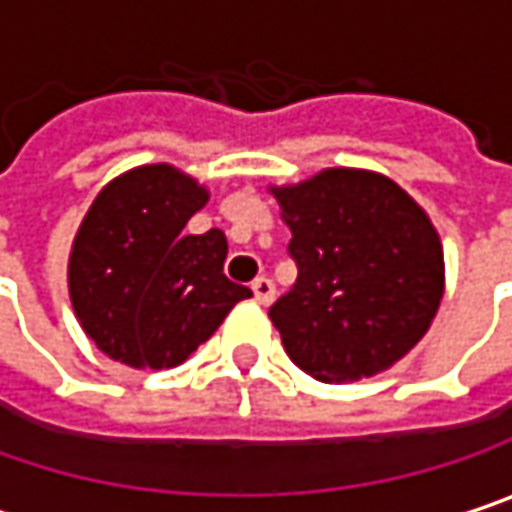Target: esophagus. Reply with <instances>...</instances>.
<instances>
[{"label": "esophagus", "mask_w": 512, "mask_h": 512, "mask_svg": "<svg viewBox=\"0 0 512 512\" xmlns=\"http://www.w3.org/2000/svg\"><path fill=\"white\" fill-rule=\"evenodd\" d=\"M252 290H255V299L260 304H269L275 299V284H272V278H266V275H257L255 281H252Z\"/></svg>", "instance_id": "34e87169"}]
</instances>
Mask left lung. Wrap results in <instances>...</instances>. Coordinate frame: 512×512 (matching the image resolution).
Here are the masks:
<instances>
[{
	"label": "left lung",
	"instance_id": "obj_1",
	"mask_svg": "<svg viewBox=\"0 0 512 512\" xmlns=\"http://www.w3.org/2000/svg\"><path fill=\"white\" fill-rule=\"evenodd\" d=\"M299 278L269 319L290 360L316 381H360L413 349L442 299L431 219L390 178L325 169L275 190Z\"/></svg>",
	"mask_w": 512,
	"mask_h": 512
}]
</instances>
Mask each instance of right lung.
<instances>
[{"mask_svg":"<svg viewBox=\"0 0 512 512\" xmlns=\"http://www.w3.org/2000/svg\"><path fill=\"white\" fill-rule=\"evenodd\" d=\"M208 193L155 163L111 181L87 210L70 255V296L87 337L128 366L184 363L252 290L222 266L219 228L187 234Z\"/></svg>","mask_w":512,"mask_h":512,"instance_id":"add662e5","label":"right lung"}]
</instances>
